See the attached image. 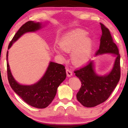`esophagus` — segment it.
Masks as SVG:
<instances>
[{
	"mask_svg": "<svg viewBox=\"0 0 128 128\" xmlns=\"http://www.w3.org/2000/svg\"><path fill=\"white\" fill-rule=\"evenodd\" d=\"M66 73H67V76L68 77H71L73 75L72 71L71 70H69V69H67L66 70Z\"/></svg>",
	"mask_w": 128,
	"mask_h": 128,
	"instance_id": "34e87169",
	"label": "esophagus"
}]
</instances>
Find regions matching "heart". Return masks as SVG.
<instances>
[{"instance_id":"obj_1","label":"heart","mask_w":128,"mask_h":128,"mask_svg":"<svg viewBox=\"0 0 128 128\" xmlns=\"http://www.w3.org/2000/svg\"><path fill=\"white\" fill-rule=\"evenodd\" d=\"M87 32L76 29L64 35L60 39V46L55 45L54 49L61 57L64 56V51L71 52L73 62L76 65H84L88 62L92 56L93 44Z\"/></svg>"}]
</instances>
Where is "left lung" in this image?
<instances>
[{
	"label": "left lung",
	"instance_id": "obj_1",
	"mask_svg": "<svg viewBox=\"0 0 128 128\" xmlns=\"http://www.w3.org/2000/svg\"><path fill=\"white\" fill-rule=\"evenodd\" d=\"M102 36L99 49L96 56L112 54L115 61L111 71L104 75L98 74L94 61L86 66L74 71L75 75L81 81V87L76 98L83 106L94 107L105 102L112 93L120 78V55L117 46L113 42L109 29L100 23Z\"/></svg>",
	"mask_w": 128,
	"mask_h": 128
}]
</instances>
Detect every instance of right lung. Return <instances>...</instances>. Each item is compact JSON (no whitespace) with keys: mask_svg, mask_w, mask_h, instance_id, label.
<instances>
[{"mask_svg":"<svg viewBox=\"0 0 128 128\" xmlns=\"http://www.w3.org/2000/svg\"><path fill=\"white\" fill-rule=\"evenodd\" d=\"M40 22L29 21L18 29L8 46V50L21 36L28 32H34L45 26ZM7 73L10 86L16 94L30 106L36 108H45L52 102L59 86L65 80V67L62 64L50 61L46 71L38 81L31 85L18 83L13 77L8 63V51L6 54Z\"/></svg>","mask_w":128,"mask_h":128,"instance_id":"add662e5","label":"right lung"}]
</instances>
